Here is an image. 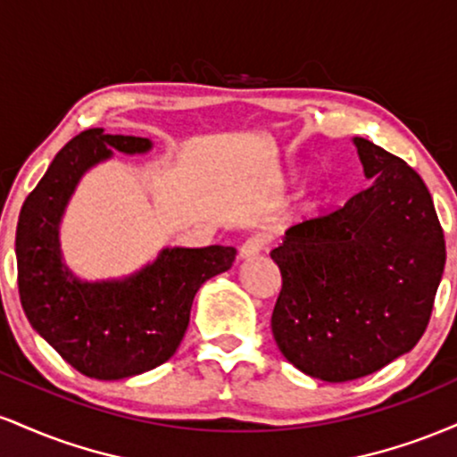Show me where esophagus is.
Returning a JSON list of instances; mask_svg holds the SVG:
<instances>
[{"label":"esophagus","mask_w":457,"mask_h":457,"mask_svg":"<svg viewBox=\"0 0 457 457\" xmlns=\"http://www.w3.org/2000/svg\"><path fill=\"white\" fill-rule=\"evenodd\" d=\"M264 245H266L264 236H251V238H246L245 243L240 245V251H238L240 260H251V258H255V255H258L260 251L264 249Z\"/></svg>","instance_id":"obj_1"}]
</instances>
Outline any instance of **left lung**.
I'll use <instances>...</instances> for the list:
<instances>
[{"label": "left lung", "instance_id": "left-lung-1", "mask_svg": "<svg viewBox=\"0 0 457 457\" xmlns=\"http://www.w3.org/2000/svg\"><path fill=\"white\" fill-rule=\"evenodd\" d=\"M371 185L337 211L292 225L270 251L281 270L272 335L303 374L345 382L411 353L429 322L445 236L421 176L354 137Z\"/></svg>", "mask_w": 457, "mask_h": 457}]
</instances>
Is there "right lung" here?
I'll use <instances>...</instances> for the list:
<instances>
[{"label":"right lung","instance_id":"1","mask_svg":"<svg viewBox=\"0 0 457 457\" xmlns=\"http://www.w3.org/2000/svg\"><path fill=\"white\" fill-rule=\"evenodd\" d=\"M113 150L145 154L152 141L103 129L68 141L25 199L14 245L21 305L31 328L68 365L96 380L130 378L170 361L187 333L197 290L236 258L234 246H162L127 277H77L62 253V219L79 180Z\"/></svg>","mask_w":457,"mask_h":457}]
</instances>
